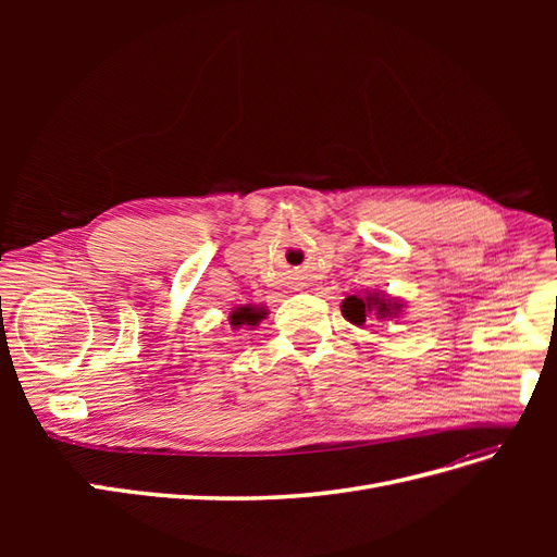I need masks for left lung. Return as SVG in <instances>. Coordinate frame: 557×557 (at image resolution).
Here are the masks:
<instances>
[{"label":"left lung","mask_w":557,"mask_h":557,"mask_svg":"<svg viewBox=\"0 0 557 557\" xmlns=\"http://www.w3.org/2000/svg\"><path fill=\"white\" fill-rule=\"evenodd\" d=\"M401 309V301L395 297H387L381 293H367L364 297H346L342 305V313L344 318H348L350 323L356 325H364L369 315H376L379 320L385 318H395Z\"/></svg>","instance_id":"1"}]
</instances>
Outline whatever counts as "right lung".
I'll list each match as a JSON object with an SVG mask.
<instances>
[{
    "mask_svg": "<svg viewBox=\"0 0 557 557\" xmlns=\"http://www.w3.org/2000/svg\"><path fill=\"white\" fill-rule=\"evenodd\" d=\"M264 318V311L262 309H256V307H239L234 309L232 315H230V323L234 327H242V325H258L260 320Z\"/></svg>",
    "mask_w": 557,
    "mask_h": 557,
    "instance_id": "obj_1",
    "label": "right lung"
}]
</instances>
